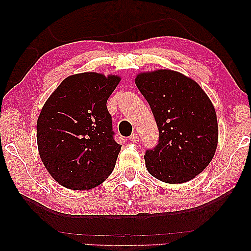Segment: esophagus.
Listing matches in <instances>:
<instances>
[{
    "label": "esophagus",
    "mask_w": 251,
    "mask_h": 251,
    "mask_svg": "<svg viewBox=\"0 0 251 251\" xmlns=\"http://www.w3.org/2000/svg\"><path fill=\"white\" fill-rule=\"evenodd\" d=\"M130 142L138 143L139 142V135H138V133H133V135L130 136Z\"/></svg>",
    "instance_id": "esophagus-1"
}]
</instances>
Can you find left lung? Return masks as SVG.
I'll list each match as a JSON object with an SVG mask.
<instances>
[{
	"label": "left lung",
	"instance_id": "8db88e82",
	"mask_svg": "<svg viewBox=\"0 0 251 251\" xmlns=\"http://www.w3.org/2000/svg\"><path fill=\"white\" fill-rule=\"evenodd\" d=\"M135 82L159 128V144L144 156L147 170L168 184L193 179L217 149L218 123L211 100L193 78L176 71L143 72Z\"/></svg>",
	"mask_w": 251,
	"mask_h": 251
}]
</instances>
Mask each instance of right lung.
<instances>
[{
    "label": "right lung",
    "mask_w": 251,
    "mask_h": 251,
    "mask_svg": "<svg viewBox=\"0 0 251 251\" xmlns=\"http://www.w3.org/2000/svg\"><path fill=\"white\" fill-rule=\"evenodd\" d=\"M121 77L96 72L65 78L44 102L36 123L41 160L61 186L87 191L114 169L121 145L113 138L107 99Z\"/></svg>",
    "instance_id": "right-lung-1"
}]
</instances>
